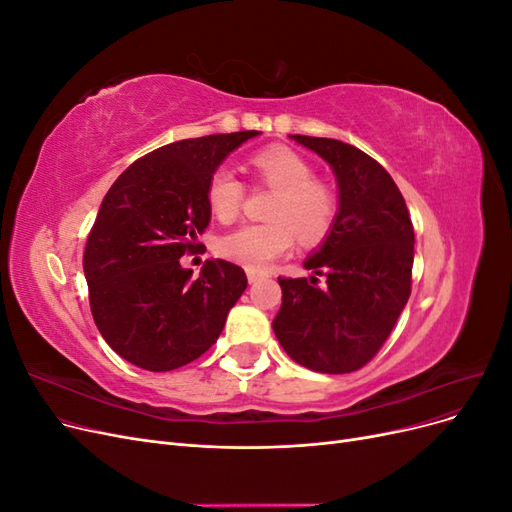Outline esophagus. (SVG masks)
<instances>
[{"instance_id":"esophagus-1","label":"esophagus","mask_w":512,"mask_h":512,"mask_svg":"<svg viewBox=\"0 0 512 512\" xmlns=\"http://www.w3.org/2000/svg\"><path fill=\"white\" fill-rule=\"evenodd\" d=\"M265 277H267V273H265V271L247 269V280H250V284H254V282H260V280H265Z\"/></svg>"}]
</instances>
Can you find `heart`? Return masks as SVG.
Segmentation results:
<instances>
[{
    "mask_svg": "<svg viewBox=\"0 0 512 512\" xmlns=\"http://www.w3.org/2000/svg\"><path fill=\"white\" fill-rule=\"evenodd\" d=\"M256 183L273 190L265 224H247L218 239V252L247 269H265L292 250L294 235L305 245L329 237L339 213L337 192L316 177L314 166L282 145L262 149L250 158ZM245 200V185L230 168L213 170L207 183V205L215 220L235 222Z\"/></svg>",
    "mask_w": 512,
    "mask_h": 512,
    "instance_id": "b5f03b06",
    "label": "heart"
}]
</instances>
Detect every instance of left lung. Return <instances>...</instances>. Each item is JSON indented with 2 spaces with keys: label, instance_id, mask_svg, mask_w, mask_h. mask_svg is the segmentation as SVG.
Returning <instances> with one entry per match:
<instances>
[{
  "label": "left lung",
  "instance_id": "left-lung-1",
  "mask_svg": "<svg viewBox=\"0 0 512 512\" xmlns=\"http://www.w3.org/2000/svg\"><path fill=\"white\" fill-rule=\"evenodd\" d=\"M333 166L339 213L331 235L305 260L324 274L277 277L282 307L273 331L292 361L320 374L365 367L406 307L412 292L414 228L391 175L365 151L335 138L290 134Z\"/></svg>",
  "mask_w": 512,
  "mask_h": 512
}]
</instances>
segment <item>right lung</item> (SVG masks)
Returning a JSON list of instances; mask_svg holds the SVG:
<instances>
[{"label": "right lung", "instance_id": "1", "mask_svg": "<svg viewBox=\"0 0 512 512\" xmlns=\"http://www.w3.org/2000/svg\"><path fill=\"white\" fill-rule=\"evenodd\" d=\"M243 130L185 138L130 164L106 192L89 230L83 269L96 327L119 356L147 371L196 361L247 288L245 271L207 260L198 277L179 258L209 226L207 183L247 138Z\"/></svg>", "mask_w": 512, "mask_h": 512}]
</instances>
